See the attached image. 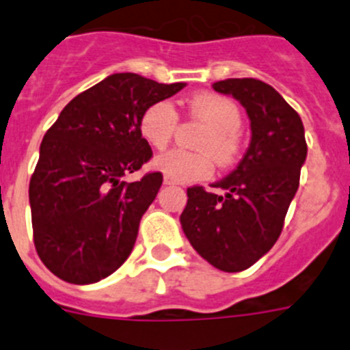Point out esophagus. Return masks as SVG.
<instances>
[{
  "label": "esophagus",
  "instance_id": "34e87169",
  "mask_svg": "<svg viewBox=\"0 0 350 350\" xmlns=\"http://www.w3.org/2000/svg\"><path fill=\"white\" fill-rule=\"evenodd\" d=\"M163 182H165V185H173V184H175V182H173V180H170L168 177H165V180H163Z\"/></svg>",
  "mask_w": 350,
  "mask_h": 350
}]
</instances>
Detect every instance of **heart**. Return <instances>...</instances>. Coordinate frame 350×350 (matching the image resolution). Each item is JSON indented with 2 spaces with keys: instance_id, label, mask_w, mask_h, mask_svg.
Here are the masks:
<instances>
[{
  "instance_id": "1",
  "label": "heart",
  "mask_w": 350,
  "mask_h": 350,
  "mask_svg": "<svg viewBox=\"0 0 350 350\" xmlns=\"http://www.w3.org/2000/svg\"><path fill=\"white\" fill-rule=\"evenodd\" d=\"M193 117L205 120L210 129L198 142L202 150L172 148L154 159V168L173 182H198L212 177L215 160L228 165L237 157L240 140L238 131L242 128V112L233 100L221 94L193 96L187 101ZM140 135L150 147L165 148L173 138L178 126V113L170 101H156L144 110L140 117Z\"/></svg>"
}]
</instances>
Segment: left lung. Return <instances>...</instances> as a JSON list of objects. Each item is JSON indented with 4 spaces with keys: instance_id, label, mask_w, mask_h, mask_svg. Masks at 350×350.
Instances as JSON below:
<instances>
[{
    "instance_id": "1",
    "label": "left lung",
    "mask_w": 350,
    "mask_h": 350,
    "mask_svg": "<svg viewBox=\"0 0 350 350\" xmlns=\"http://www.w3.org/2000/svg\"><path fill=\"white\" fill-rule=\"evenodd\" d=\"M212 88L245 107L252 138L237 168L212 185L226 194L189 187L180 222L198 254L233 273L252 267L279 240L298 191L307 142L298 112L268 83L226 79Z\"/></svg>"
}]
</instances>
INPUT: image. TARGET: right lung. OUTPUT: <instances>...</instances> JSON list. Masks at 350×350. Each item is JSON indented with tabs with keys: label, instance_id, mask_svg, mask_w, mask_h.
<instances>
[{
	"label": "right lung",
	"instance_id": "right-lung-1",
	"mask_svg": "<svg viewBox=\"0 0 350 350\" xmlns=\"http://www.w3.org/2000/svg\"><path fill=\"white\" fill-rule=\"evenodd\" d=\"M184 85L113 73L75 96L45 133L29 203L36 252L55 277L98 282L131 254L163 173L120 178L152 157L138 126L145 108Z\"/></svg>",
	"mask_w": 350,
	"mask_h": 350
}]
</instances>
